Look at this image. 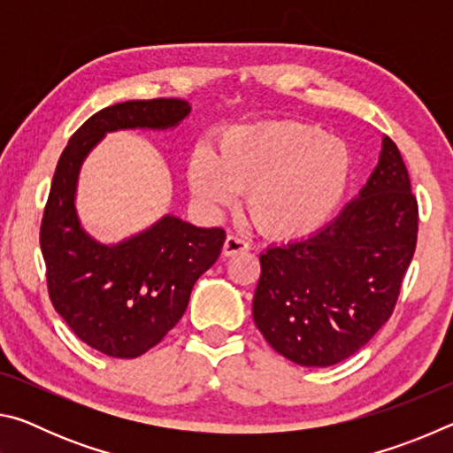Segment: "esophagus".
Segmentation results:
<instances>
[{
	"mask_svg": "<svg viewBox=\"0 0 453 453\" xmlns=\"http://www.w3.org/2000/svg\"><path fill=\"white\" fill-rule=\"evenodd\" d=\"M248 250H250V243L245 242L243 237L235 235V234H229L226 237V243H224V256L226 257L240 254V251H248Z\"/></svg>",
	"mask_w": 453,
	"mask_h": 453,
	"instance_id": "esophagus-1",
	"label": "esophagus"
}]
</instances>
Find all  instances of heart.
Wrapping results in <instances>:
<instances>
[{"instance_id":"heart-1","label":"heart","mask_w":453,"mask_h":453,"mask_svg":"<svg viewBox=\"0 0 453 453\" xmlns=\"http://www.w3.org/2000/svg\"><path fill=\"white\" fill-rule=\"evenodd\" d=\"M349 180L348 145L296 121L227 129L218 156L202 145L188 164L189 188L205 208H232L250 191L251 218L273 235L316 232L342 205Z\"/></svg>"}]
</instances>
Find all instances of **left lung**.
I'll use <instances>...</instances> for the list:
<instances>
[{"label":"left lung","instance_id":"1","mask_svg":"<svg viewBox=\"0 0 453 453\" xmlns=\"http://www.w3.org/2000/svg\"><path fill=\"white\" fill-rule=\"evenodd\" d=\"M416 242L418 199L408 167L383 137L378 167L340 216L259 256L257 329L300 365L326 367L354 356L394 313Z\"/></svg>","mask_w":453,"mask_h":453}]
</instances>
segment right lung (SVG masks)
<instances>
[{"mask_svg":"<svg viewBox=\"0 0 453 453\" xmlns=\"http://www.w3.org/2000/svg\"><path fill=\"white\" fill-rule=\"evenodd\" d=\"M188 113L189 104L178 97L104 107L72 135L53 173L40 227L50 300L83 343L110 357L132 359L164 340L199 275L216 264L226 232L165 216L124 243H97L75 216L80 165L107 132L165 129Z\"/></svg>","mask_w":453,"mask_h":453,"instance_id":"add662e5","label":"right lung"}]
</instances>
